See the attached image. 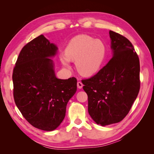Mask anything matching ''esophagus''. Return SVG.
<instances>
[{"mask_svg": "<svg viewBox=\"0 0 154 154\" xmlns=\"http://www.w3.org/2000/svg\"><path fill=\"white\" fill-rule=\"evenodd\" d=\"M77 87L79 88H82L83 87V83L81 82H78L77 83Z\"/></svg>", "mask_w": 154, "mask_h": 154, "instance_id": "esophagus-1", "label": "esophagus"}]
</instances>
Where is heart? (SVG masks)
<instances>
[{
  "mask_svg": "<svg viewBox=\"0 0 154 154\" xmlns=\"http://www.w3.org/2000/svg\"><path fill=\"white\" fill-rule=\"evenodd\" d=\"M106 47L100 39L86 35H78L71 39L66 49V54L60 60L65 67L70 68L69 60L76 62L78 71L89 76L99 71L105 58Z\"/></svg>",
  "mask_w": 154,
  "mask_h": 154,
  "instance_id": "obj_1",
  "label": "heart"
}]
</instances>
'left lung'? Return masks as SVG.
<instances>
[{
  "label": "left lung",
  "instance_id": "8db88e82",
  "mask_svg": "<svg viewBox=\"0 0 154 154\" xmlns=\"http://www.w3.org/2000/svg\"><path fill=\"white\" fill-rule=\"evenodd\" d=\"M113 57L92 77L82 80L88 112L101 126L116 123L128 114L140 88V64L132 43L109 31Z\"/></svg>",
  "mask_w": 154,
  "mask_h": 154
}]
</instances>
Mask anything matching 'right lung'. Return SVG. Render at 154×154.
<instances>
[{
	"instance_id": "obj_1",
	"label": "right lung",
	"mask_w": 154,
	"mask_h": 154,
	"mask_svg": "<svg viewBox=\"0 0 154 154\" xmlns=\"http://www.w3.org/2000/svg\"><path fill=\"white\" fill-rule=\"evenodd\" d=\"M57 50L41 35L22 49L13 71L17 106L32 126L45 131H52L61 124L68 101L77 89L76 78L56 77L50 58Z\"/></svg>"
}]
</instances>
